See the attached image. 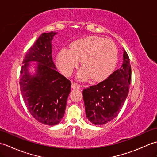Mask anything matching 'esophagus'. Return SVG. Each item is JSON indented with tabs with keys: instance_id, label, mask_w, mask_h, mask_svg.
Instances as JSON below:
<instances>
[{
	"instance_id": "34e87169",
	"label": "esophagus",
	"mask_w": 157,
	"mask_h": 157,
	"mask_svg": "<svg viewBox=\"0 0 157 157\" xmlns=\"http://www.w3.org/2000/svg\"><path fill=\"white\" fill-rule=\"evenodd\" d=\"M71 88L74 90H78V89H79V88H80V86L78 84H76V83H75V82H72Z\"/></svg>"
}]
</instances>
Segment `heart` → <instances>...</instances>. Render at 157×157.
<instances>
[{"label": "heart", "instance_id": "heart-1", "mask_svg": "<svg viewBox=\"0 0 157 157\" xmlns=\"http://www.w3.org/2000/svg\"><path fill=\"white\" fill-rule=\"evenodd\" d=\"M70 50L63 48L56 56V64L63 74L71 75L81 61L83 67L78 74L79 80L92 78L104 80L114 70L117 61V49L111 40L88 36L73 42Z\"/></svg>", "mask_w": 157, "mask_h": 157}]
</instances>
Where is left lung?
Here are the masks:
<instances>
[{"mask_svg":"<svg viewBox=\"0 0 157 157\" xmlns=\"http://www.w3.org/2000/svg\"><path fill=\"white\" fill-rule=\"evenodd\" d=\"M123 61L119 69L97 85L83 90L86 117L93 124L101 125L117 116L128 96L131 81V65L123 49Z\"/></svg>","mask_w":157,"mask_h":157,"instance_id":"left-lung-1","label":"left lung"}]
</instances>
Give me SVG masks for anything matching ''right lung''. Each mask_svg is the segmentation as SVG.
Wrapping results in <instances>:
<instances>
[{
    "instance_id": "1",
    "label": "right lung",
    "mask_w": 157,
    "mask_h": 157,
    "mask_svg": "<svg viewBox=\"0 0 157 157\" xmlns=\"http://www.w3.org/2000/svg\"><path fill=\"white\" fill-rule=\"evenodd\" d=\"M56 34L51 32L40 36L26 53L20 75L21 93L29 112L47 125L61 121L71 91V82L56 71L52 61V40ZM32 62L36 63L34 75L29 71Z\"/></svg>"
}]
</instances>
